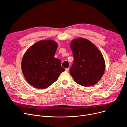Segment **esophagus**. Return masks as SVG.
Here are the masks:
<instances>
[{"label":"esophagus","mask_w":127,"mask_h":127,"mask_svg":"<svg viewBox=\"0 0 127 127\" xmlns=\"http://www.w3.org/2000/svg\"><path fill=\"white\" fill-rule=\"evenodd\" d=\"M65 70L66 71L68 72V71H69V68H65Z\"/></svg>","instance_id":"obj_1"}]
</instances>
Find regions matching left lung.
Returning a JSON list of instances; mask_svg holds the SVG:
<instances>
[{
	"label": "left lung",
	"mask_w": 127,
	"mask_h": 127,
	"mask_svg": "<svg viewBox=\"0 0 127 127\" xmlns=\"http://www.w3.org/2000/svg\"><path fill=\"white\" fill-rule=\"evenodd\" d=\"M70 48L74 61L69 71L75 82L83 86L96 84L105 69L104 60L100 51L94 44L83 38L72 40Z\"/></svg>",
	"instance_id": "1"
}]
</instances>
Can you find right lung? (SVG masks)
<instances>
[{
    "label": "right lung",
    "mask_w": 127,
    "mask_h": 127,
    "mask_svg": "<svg viewBox=\"0 0 127 127\" xmlns=\"http://www.w3.org/2000/svg\"><path fill=\"white\" fill-rule=\"evenodd\" d=\"M57 47L55 41L44 40L33 44L25 52L22 71L26 80L34 88H48L65 70L60 60L54 57Z\"/></svg>",
    "instance_id": "right-lung-1"
}]
</instances>
